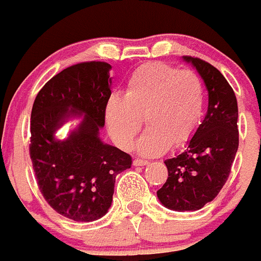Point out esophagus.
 <instances>
[{
	"label": "esophagus",
	"mask_w": 261,
	"mask_h": 261,
	"mask_svg": "<svg viewBox=\"0 0 261 261\" xmlns=\"http://www.w3.org/2000/svg\"><path fill=\"white\" fill-rule=\"evenodd\" d=\"M134 166H144V165H148V161L147 160H142V159H135L134 160Z\"/></svg>",
	"instance_id": "34e87169"
}]
</instances>
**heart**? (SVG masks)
Segmentation results:
<instances>
[{"label":"heart","mask_w":261,"mask_h":261,"mask_svg":"<svg viewBox=\"0 0 261 261\" xmlns=\"http://www.w3.org/2000/svg\"><path fill=\"white\" fill-rule=\"evenodd\" d=\"M204 102V84L196 72L149 62L130 75L123 95L108 100L105 119L114 143L130 149L144 117L149 127L138 149L145 156H157L171 144L180 147L194 138L203 121Z\"/></svg>","instance_id":"1"}]
</instances>
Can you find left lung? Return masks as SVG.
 <instances>
[{
    "mask_svg": "<svg viewBox=\"0 0 261 261\" xmlns=\"http://www.w3.org/2000/svg\"><path fill=\"white\" fill-rule=\"evenodd\" d=\"M208 90V112L189 148L165 160L168 179L157 191L160 201L174 211H198L221 191L239 144L238 104L233 88L215 66L185 56Z\"/></svg>",
    "mask_w": 261,
    "mask_h": 261,
    "instance_id": "obj_1",
    "label": "left lung"
}]
</instances>
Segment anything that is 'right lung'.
<instances>
[{"instance_id":"add662e5","label":"right lung","mask_w":261,"mask_h":261,"mask_svg":"<svg viewBox=\"0 0 261 261\" xmlns=\"http://www.w3.org/2000/svg\"><path fill=\"white\" fill-rule=\"evenodd\" d=\"M110 69L101 61L72 65L46 82L32 107L30 156L37 186L56 212L74 221L102 217L116 177L133 163L98 138L112 95ZM72 114H83L84 121L66 141L57 140L55 131Z\"/></svg>"}]
</instances>
